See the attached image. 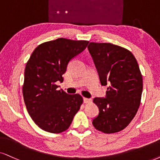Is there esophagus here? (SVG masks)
<instances>
[{
	"label": "esophagus",
	"instance_id": "34e87169",
	"mask_svg": "<svg viewBox=\"0 0 160 160\" xmlns=\"http://www.w3.org/2000/svg\"><path fill=\"white\" fill-rule=\"evenodd\" d=\"M83 102H85V103H89V102H92V100H91V99H88V98H83Z\"/></svg>",
	"mask_w": 160,
	"mask_h": 160
}]
</instances>
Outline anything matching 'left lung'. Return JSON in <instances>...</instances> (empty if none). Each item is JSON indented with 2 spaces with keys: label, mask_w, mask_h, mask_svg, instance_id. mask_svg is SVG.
Instances as JSON below:
<instances>
[{
  "label": "left lung",
  "mask_w": 160,
  "mask_h": 160,
  "mask_svg": "<svg viewBox=\"0 0 160 160\" xmlns=\"http://www.w3.org/2000/svg\"><path fill=\"white\" fill-rule=\"evenodd\" d=\"M88 49L101 85H108L105 98L93 100L99 114L92 124L102 132H118L131 122L140 105L142 77L138 63L130 51L112 43L92 42Z\"/></svg>",
  "instance_id": "obj_1"
}]
</instances>
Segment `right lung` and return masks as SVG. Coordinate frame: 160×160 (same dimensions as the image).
<instances>
[{"instance_id": "add662e5", "label": "right lung", "mask_w": 160, "mask_h": 160, "mask_svg": "<svg viewBox=\"0 0 160 160\" xmlns=\"http://www.w3.org/2000/svg\"><path fill=\"white\" fill-rule=\"evenodd\" d=\"M86 40L66 38L40 44L32 52L24 72L23 95L28 113L35 124L50 133H60L70 126L80 109V94L58 90L68 62L85 50Z\"/></svg>"}]
</instances>
